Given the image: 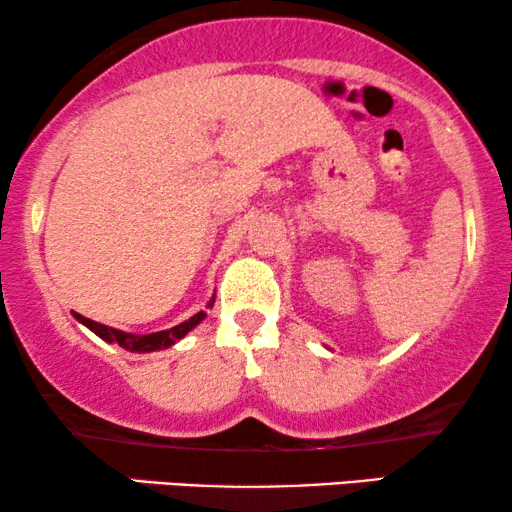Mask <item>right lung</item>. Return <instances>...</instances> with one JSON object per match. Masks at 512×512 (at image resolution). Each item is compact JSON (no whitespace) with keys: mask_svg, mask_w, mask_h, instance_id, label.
<instances>
[{"mask_svg":"<svg viewBox=\"0 0 512 512\" xmlns=\"http://www.w3.org/2000/svg\"><path fill=\"white\" fill-rule=\"evenodd\" d=\"M212 305H214V296L207 303V307H212ZM205 317H207L205 312H198V314H193L191 319L181 321L179 326L167 328V331H158V333H149V335H135V333L118 331V328L97 324V321L88 319V317H81V314L74 312V319L81 321V324L86 326V328H90V331H93L97 338H102V340H107V342H118V345H121L123 349H128V352H137V354L158 352V349L172 347L174 342H179L181 338H184V335H188V331H193V328L198 326Z\"/></svg>","mask_w":512,"mask_h":512,"instance_id":"1","label":"right lung"}]
</instances>
